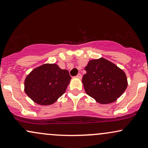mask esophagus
Here are the masks:
<instances>
[{"instance_id": "34e87169", "label": "esophagus", "mask_w": 148, "mask_h": 148, "mask_svg": "<svg viewBox=\"0 0 148 148\" xmlns=\"http://www.w3.org/2000/svg\"><path fill=\"white\" fill-rule=\"evenodd\" d=\"M76 77L78 78V79H82V75L80 73H78L77 75L76 76Z\"/></svg>"}]
</instances>
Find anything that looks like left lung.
<instances>
[{
	"mask_svg": "<svg viewBox=\"0 0 148 148\" xmlns=\"http://www.w3.org/2000/svg\"><path fill=\"white\" fill-rule=\"evenodd\" d=\"M82 83L86 92L101 104L115 101L124 92L127 80L124 71L105 58L92 60L85 67Z\"/></svg>",
	"mask_w": 148,
	"mask_h": 148,
	"instance_id": "left-lung-1",
	"label": "left lung"
}]
</instances>
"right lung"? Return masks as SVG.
I'll return each mask as SVG.
<instances>
[{"label":"right lung","instance_id":"add662e5","mask_svg":"<svg viewBox=\"0 0 148 148\" xmlns=\"http://www.w3.org/2000/svg\"><path fill=\"white\" fill-rule=\"evenodd\" d=\"M71 79L67 70L56 64H45L25 78V92L38 104L51 105L64 93Z\"/></svg>","mask_w":148,"mask_h":148}]
</instances>
